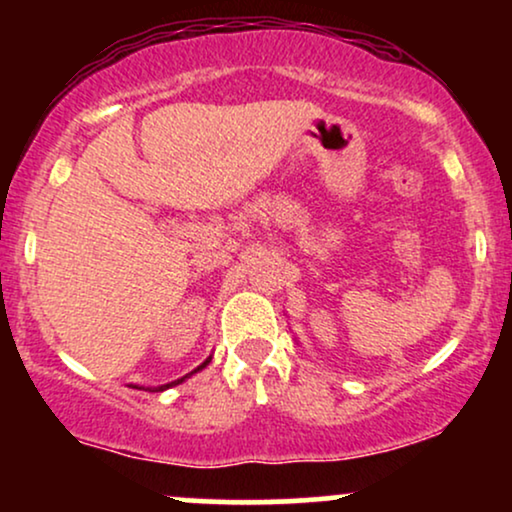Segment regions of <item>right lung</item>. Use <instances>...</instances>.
<instances>
[{
    "label": "right lung",
    "mask_w": 512,
    "mask_h": 512,
    "mask_svg": "<svg viewBox=\"0 0 512 512\" xmlns=\"http://www.w3.org/2000/svg\"><path fill=\"white\" fill-rule=\"evenodd\" d=\"M207 363H209V361H204V363H202V366H199V368H197V370H202V368H204V366H207ZM185 378H187V375H185ZM185 378H180V380H175V383H170V385H178V383H182V380H185ZM170 385H163V387H158V390H156V392H161V390H166V387H170Z\"/></svg>",
    "instance_id": "add662e5"
}]
</instances>
